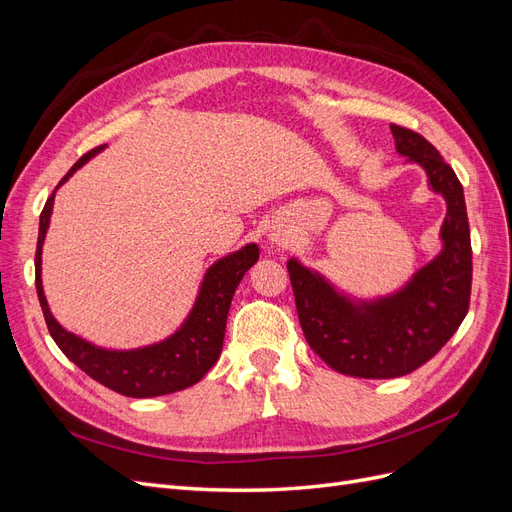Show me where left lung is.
Wrapping results in <instances>:
<instances>
[{
  "instance_id": "obj_1",
  "label": "left lung",
  "mask_w": 512,
  "mask_h": 512,
  "mask_svg": "<svg viewBox=\"0 0 512 512\" xmlns=\"http://www.w3.org/2000/svg\"><path fill=\"white\" fill-rule=\"evenodd\" d=\"M395 147L425 170L446 198L444 250L393 297L354 305L320 275L288 262L290 284L309 348L339 374L399 378L425 365L453 337L470 309L472 245L463 188L427 138L391 126Z\"/></svg>"
}]
</instances>
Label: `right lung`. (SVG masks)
Here are the masks:
<instances>
[{"instance_id": "add662e5", "label": "right lung", "mask_w": 512, "mask_h": 512, "mask_svg": "<svg viewBox=\"0 0 512 512\" xmlns=\"http://www.w3.org/2000/svg\"><path fill=\"white\" fill-rule=\"evenodd\" d=\"M102 149L104 145L87 151L85 156L68 170L66 177L59 181V185L68 181V177H72L76 168H81L89 158H94ZM53 198L55 192L46 200V205L40 213V230L36 245V292L46 327H49V333L55 339L59 350L64 352L76 367H81L89 378H94L96 382L104 384L106 389L126 397L168 395L196 384L215 365V361L220 359L232 294H235L245 271L258 260V245L250 243L245 245L243 250L215 262L205 275L203 288H200L196 305L188 320H185V324L175 335H170L156 346L138 350H102L87 344L85 339L68 333L66 329H61L44 299L40 265L42 243L53 211Z\"/></svg>"}]
</instances>
